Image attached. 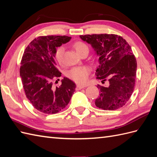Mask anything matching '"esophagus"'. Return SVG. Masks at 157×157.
Listing matches in <instances>:
<instances>
[{
    "mask_svg": "<svg viewBox=\"0 0 157 157\" xmlns=\"http://www.w3.org/2000/svg\"><path fill=\"white\" fill-rule=\"evenodd\" d=\"M85 86L84 85H76V90H81L82 89H83V88H85Z\"/></svg>",
    "mask_w": 157,
    "mask_h": 157,
    "instance_id": "esophagus-1",
    "label": "esophagus"
}]
</instances>
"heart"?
I'll list each match as a JSON object with an SVG mask.
<instances>
[{
	"mask_svg": "<svg viewBox=\"0 0 157 157\" xmlns=\"http://www.w3.org/2000/svg\"><path fill=\"white\" fill-rule=\"evenodd\" d=\"M73 48L78 53L81 55L84 52H89V47L84 42L76 41L73 44ZM64 48L63 46H60L56 48L55 52V56L57 62L59 64H62L63 62V56H64ZM90 69L88 67H79L72 68L71 70L68 72L67 75L69 78L76 82L78 84H85L89 76L90 75Z\"/></svg>",
	"mask_w": 157,
	"mask_h": 157,
	"instance_id": "1",
	"label": "heart"
}]
</instances>
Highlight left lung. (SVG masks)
<instances>
[{"mask_svg": "<svg viewBox=\"0 0 157 157\" xmlns=\"http://www.w3.org/2000/svg\"><path fill=\"white\" fill-rule=\"evenodd\" d=\"M80 38L91 44L98 56L95 75L106 85H98L99 97L95 105L105 110L120 109L131 98L135 87L136 60L123 37L113 34H86Z\"/></svg>", "mask_w": 157, "mask_h": 157, "instance_id": "1", "label": "left lung"}]
</instances>
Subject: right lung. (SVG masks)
<instances>
[{"label":"right lung","instance_id":"obj_1","mask_svg":"<svg viewBox=\"0 0 157 157\" xmlns=\"http://www.w3.org/2000/svg\"><path fill=\"white\" fill-rule=\"evenodd\" d=\"M67 36H43L34 39L25 50L20 76L26 98L36 110L45 114L60 112L69 102L76 85L64 77L59 87L52 81L61 76L57 68L55 52L69 41Z\"/></svg>","mask_w":157,"mask_h":157}]
</instances>
